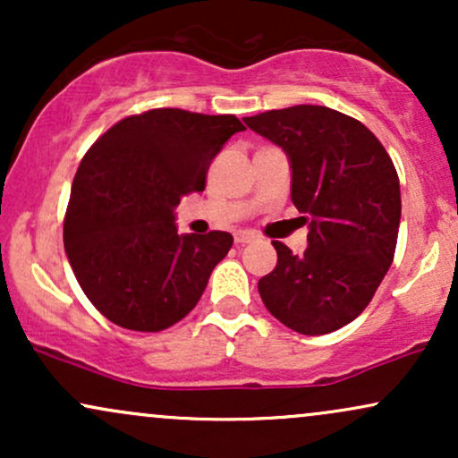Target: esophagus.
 <instances>
[{"mask_svg":"<svg viewBox=\"0 0 458 458\" xmlns=\"http://www.w3.org/2000/svg\"><path fill=\"white\" fill-rule=\"evenodd\" d=\"M251 241H254V234H250V233H236L234 234L236 245H247V243H251Z\"/></svg>","mask_w":458,"mask_h":458,"instance_id":"obj_1","label":"esophagus"}]
</instances>
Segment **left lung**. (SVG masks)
<instances>
[{"label":"left lung","instance_id":"obj_1","mask_svg":"<svg viewBox=\"0 0 458 458\" xmlns=\"http://www.w3.org/2000/svg\"><path fill=\"white\" fill-rule=\"evenodd\" d=\"M243 120L286 152L291 199L308 225L303 256L273 241L277 265L260 277L262 301L299 334L344 327L364 312L394 260L396 167L370 129L335 109L295 105Z\"/></svg>","mask_w":458,"mask_h":458}]
</instances>
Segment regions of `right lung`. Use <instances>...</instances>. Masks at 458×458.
<instances>
[{"label":"right lung","mask_w":458,"mask_h":458,"mask_svg":"<svg viewBox=\"0 0 458 458\" xmlns=\"http://www.w3.org/2000/svg\"><path fill=\"white\" fill-rule=\"evenodd\" d=\"M236 115L150 109L114 124L81 159L64 219V250L92 306L133 331H161L202 297L233 234H178L182 196L202 191Z\"/></svg>","instance_id":"add662e5"}]
</instances>
